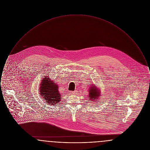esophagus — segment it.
<instances>
[{"instance_id":"1","label":"esophagus","mask_w":150,"mask_h":150,"mask_svg":"<svg viewBox=\"0 0 150 150\" xmlns=\"http://www.w3.org/2000/svg\"><path fill=\"white\" fill-rule=\"evenodd\" d=\"M71 94L73 95H75V94H77V91H73L71 93Z\"/></svg>"}]
</instances>
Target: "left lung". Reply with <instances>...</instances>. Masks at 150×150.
<instances>
[{"mask_svg":"<svg viewBox=\"0 0 150 150\" xmlns=\"http://www.w3.org/2000/svg\"><path fill=\"white\" fill-rule=\"evenodd\" d=\"M88 100L90 103H94L97 100H100V97L101 96V90L100 87L96 86L94 84H91L89 88Z\"/></svg>","mask_w":150,"mask_h":150,"instance_id":"8db88e82","label":"left lung"}]
</instances>
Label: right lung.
<instances>
[{
	"label": "right lung",
	"mask_w": 150,
	"mask_h": 150,
	"mask_svg": "<svg viewBox=\"0 0 150 150\" xmlns=\"http://www.w3.org/2000/svg\"><path fill=\"white\" fill-rule=\"evenodd\" d=\"M39 90L42 99L48 105H58L62 98L59 91V86L48 76H44L40 82Z\"/></svg>",
	"instance_id": "right-lung-1"
}]
</instances>
